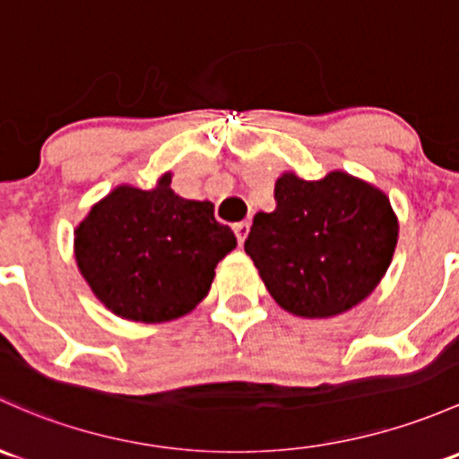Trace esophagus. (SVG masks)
<instances>
[{
  "mask_svg": "<svg viewBox=\"0 0 459 459\" xmlns=\"http://www.w3.org/2000/svg\"><path fill=\"white\" fill-rule=\"evenodd\" d=\"M233 230H235V235H238V242H239V246H244L246 238H248L250 221H248V220H246V221H239V224H235V226H233Z\"/></svg>",
  "mask_w": 459,
  "mask_h": 459,
  "instance_id": "34e87169",
  "label": "esophagus"
}]
</instances>
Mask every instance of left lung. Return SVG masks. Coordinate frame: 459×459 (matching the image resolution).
<instances>
[{"label": "left lung", "instance_id": "obj_1", "mask_svg": "<svg viewBox=\"0 0 459 459\" xmlns=\"http://www.w3.org/2000/svg\"><path fill=\"white\" fill-rule=\"evenodd\" d=\"M274 202L253 217L244 250L279 307L330 318L374 292L398 244V217L378 186L341 169L321 180L283 171Z\"/></svg>", "mask_w": 459, "mask_h": 459}]
</instances>
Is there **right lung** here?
<instances>
[{"label": "right lung", "instance_id": "1", "mask_svg": "<svg viewBox=\"0 0 459 459\" xmlns=\"http://www.w3.org/2000/svg\"><path fill=\"white\" fill-rule=\"evenodd\" d=\"M238 246L209 200L171 189L118 185L74 229V259L94 297L125 321L165 323L189 315L211 290L215 266Z\"/></svg>", "mask_w": 459, "mask_h": 459}]
</instances>
